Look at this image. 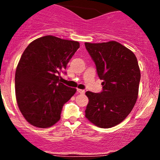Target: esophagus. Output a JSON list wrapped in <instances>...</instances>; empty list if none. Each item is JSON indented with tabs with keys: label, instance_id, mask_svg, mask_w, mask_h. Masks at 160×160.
<instances>
[{
	"label": "esophagus",
	"instance_id": "obj_1",
	"mask_svg": "<svg viewBox=\"0 0 160 160\" xmlns=\"http://www.w3.org/2000/svg\"><path fill=\"white\" fill-rule=\"evenodd\" d=\"M78 92L80 93V94H84V93H85V90H83V89H78Z\"/></svg>",
	"mask_w": 160,
	"mask_h": 160
}]
</instances>
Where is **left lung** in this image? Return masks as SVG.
<instances>
[{
  "label": "left lung",
  "instance_id": "1",
  "mask_svg": "<svg viewBox=\"0 0 160 160\" xmlns=\"http://www.w3.org/2000/svg\"><path fill=\"white\" fill-rule=\"evenodd\" d=\"M85 47L103 80L101 92H86V117L100 128L113 127L126 118L136 103L141 80L137 58L116 41L85 43Z\"/></svg>",
  "mask_w": 160,
  "mask_h": 160
}]
</instances>
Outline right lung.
I'll list each match as a JSON object with an SVG mask.
<instances>
[{"instance_id":"add662e5","label":"right lung","mask_w":160,"mask_h":160,"mask_svg":"<svg viewBox=\"0 0 160 160\" xmlns=\"http://www.w3.org/2000/svg\"><path fill=\"white\" fill-rule=\"evenodd\" d=\"M79 48L78 41L47 35L25 49L16 71V97L31 125L48 128L60 120L63 105L77 91L60 82V74H66L68 63Z\"/></svg>"}]
</instances>
